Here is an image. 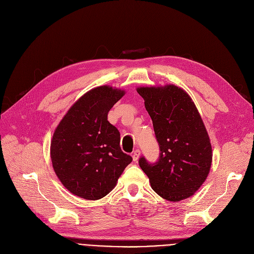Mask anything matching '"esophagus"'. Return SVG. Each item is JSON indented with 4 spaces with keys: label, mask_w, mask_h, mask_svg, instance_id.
<instances>
[{
    "label": "esophagus",
    "mask_w": 254,
    "mask_h": 254,
    "mask_svg": "<svg viewBox=\"0 0 254 254\" xmlns=\"http://www.w3.org/2000/svg\"><path fill=\"white\" fill-rule=\"evenodd\" d=\"M131 157H133V161H134V162H137L138 159H139V157H140V150H139V149H136V150L133 152V154H131Z\"/></svg>",
    "instance_id": "obj_1"
}]
</instances>
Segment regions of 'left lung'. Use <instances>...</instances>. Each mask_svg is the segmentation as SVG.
Instances as JSON below:
<instances>
[{
  "label": "left lung",
  "mask_w": 254,
  "mask_h": 254,
  "mask_svg": "<svg viewBox=\"0 0 254 254\" xmlns=\"http://www.w3.org/2000/svg\"><path fill=\"white\" fill-rule=\"evenodd\" d=\"M160 147L157 162L139 159L152 190L164 199L192 196L205 181L212 164V146L202 119L186 91L174 85L141 87Z\"/></svg>",
  "instance_id": "left-lung-1"
}]
</instances>
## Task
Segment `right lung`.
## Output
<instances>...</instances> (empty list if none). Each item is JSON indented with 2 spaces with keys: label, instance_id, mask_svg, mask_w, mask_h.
<instances>
[{
  "label": "right lung",
  "instance_id": "add662e5",
  "mask_svg": "<svg viewBox=\"0 0 254 254\" xmlns=\"http://www.w3.org/2000/svg\"><path fill=\"white\" fill-rule=\"evenodd\" d=\"M125 91L101 86L85 93L55 130L51 158L55 172L72 194L97 200L112 191L133 158L120 148L119 130L108 121Z\"/></svg>",
  "mask_w": 254,
  "mask_h": 254
}]
</instances>
